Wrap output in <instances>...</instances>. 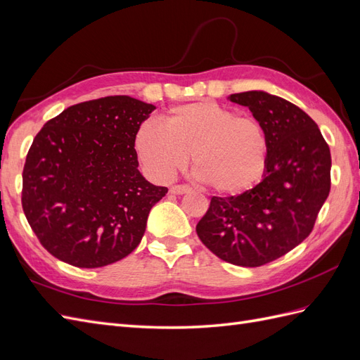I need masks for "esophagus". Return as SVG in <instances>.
<instances>
[{"instance_id":"34e87169","label":"esophagus","mask_w":360,"mask_h":360,"mask_svg":"<svg viewBox=\"0 0 360 360\" xmlns=\"http://www.w3.org/2000/svg\"><path fill=\"white\" fill-rule=\"evenodd\" d=\"M191 187L190 186H173L170 188L172 195H186V193H190Z\"/></svg>"}]
</instances>
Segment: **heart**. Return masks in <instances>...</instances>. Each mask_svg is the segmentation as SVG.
<instances>
[{
  "label": "heart",
  "mask_w": 360,
  "mask_h": 360,
  "mask_svg": "<svg viewBox=\"0 0 360 360\" xmlns=\"http://www.w3.org/2000/svg\"><path fill=\"white\" fill-rule=\"evenodd\" d=\"M134 150L153 178L169 181L193 153L196 176L222 195H240L263 178L269 140L263 124L216 101H191L167 110L160 123L136 129Z\"/></svg>",
  "instance_id": "1"
}]
</instances>
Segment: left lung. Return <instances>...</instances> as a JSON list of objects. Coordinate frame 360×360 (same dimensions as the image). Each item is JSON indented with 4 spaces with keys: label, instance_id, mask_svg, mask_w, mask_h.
I'll use <instances>...</instances> for the list:
<instances>
[{
    "label": "left lung",
    "instance_id": "8db88e82",
    "mask_svg": "<svg viewBox=\"0 0 360 360\" xmlns=\"http://www.w3.org/2000/svg\"><path fill=\"white\" fill-rule=\"evenodd\" d=\"M250 108L269 140L262 182L238 196L211 198L196 233L219 259L257 268L311 233L330 193L331 156L318 124L297 105L264 91L228 97Z\"/></svg>",
    "mask_w": 360,
    "mask_h": 360
}]
</instances>
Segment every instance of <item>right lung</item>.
<instances>
[{
    "mask_svg": "<svg viewBox=\"0 0 360 360\" xmlns=\"http://www.w3.org/2000/svg\"><path fill=\"white\" fill-rule=\"evenodd\" d=\"M153 105L110 96L67 108L44 124L27 153L22 208L56 259L101 268L140 245L167 187L138 170L134 136Z\"/></svg>",
    "mask_w": 360,
    "mask_h": 360,
    "instance_id": "obj_1",
    "label": "right lung"
}]
</instances>
